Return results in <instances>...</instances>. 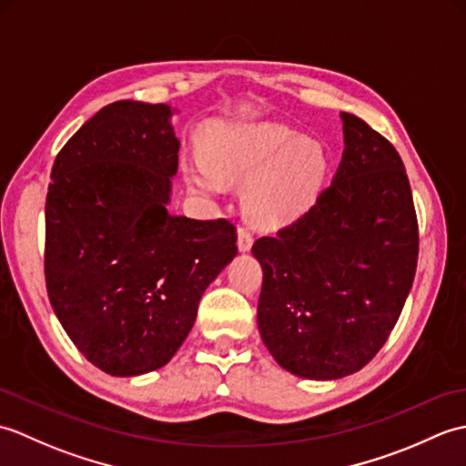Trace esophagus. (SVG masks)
<instances>
[{
  "label": "esophagus",
  "instance_id": "esophagus-1",
  "mask_svg": "<svg viewBox=\"0 0 466 466\" xmlns=\"http://www.w3.org/2000/svg\"><path fill=\"white\" fill-rule=\"evenodd\" d=\"M252 244H254L252 234L246 230V228H240V230H238V250L240 252H250Z\"/></svg>",
  "mask_w": 466,
  "mask_h": 466
}]
</instances>
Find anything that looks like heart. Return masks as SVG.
I'll return each mask as SVG.
<instances>
[{
    "label": "heart",
    "instance_id": "1",
    "mask_svg": "<svg viewBox=\"0 0 466 466\" xmlns=\"http://www.w3.org/2000/svg\"><path fill=\"white\" fill-rule=\"evenodd\" d=\"M208 156L186 157V182L194 192L216 198L230 182L244 186L250 220L280 228L299 220L319 200L329 157L324 147L276 122H218L208 132Z\"/></svg>",
    "mask_w": 466,
    "mask_h": 466
}]
</instances>
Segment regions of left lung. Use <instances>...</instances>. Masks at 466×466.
Here are the masks:
<instances>
[{
	"label": "left lung",
	"mask_w": 466,
	"mask_h": 466,
	"mask_svg": "<svg viewBox=\"0 0 466 466\" xmlns=\"http://www.w3.org/2000/svg\"><path fill=\"white\" fill-rule=\"evenodd\" d=\"M344 152L309 212L252 246L258 330L284 370L339 380L382 349L412 289L419 226L394 146L340 112Z\"/></svg>",
	"instance_id": "1"
}]
</instances>
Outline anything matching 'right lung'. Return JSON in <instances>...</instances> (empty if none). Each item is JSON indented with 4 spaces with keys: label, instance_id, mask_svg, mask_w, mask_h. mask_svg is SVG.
I'll return each instance as SVG.
<instances>
[{
    "label": "right lung",
    "instance_id": "1",
    "mask_svg": "<svg viewBox=\"0 0 466 466\" xmlns=\"http://www.w3.org/2000/svg\"><path fill=\"white\" fill-rule=\"evenodd\" d=\"M166 104L102 107L57 154L46 200V284L87 360L140 376L172 360L198 304L238 254L226 220L176 216L177 150Z\"/></svg>",
    "mask_w": 466,
    "mask_h": 466
}]
</instances>
